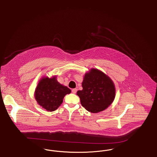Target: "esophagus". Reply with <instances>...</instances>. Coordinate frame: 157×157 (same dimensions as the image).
Masks as SVG:
<instances>
[{"label":"esophagus","mask_w":157,"mask_h":157,"mask_svg":"<svg viewBox=\"0 0 157 157\" xmlns=\"http://www.w3.org/2000/svg\"><path fill=\"white\" fill-rule=\"evenodd\" d=\"M76 92H77V89H72V92L73 93V94H75L76 93Z\"/></svg>","instance_id":"obj_1"}]
</instances>
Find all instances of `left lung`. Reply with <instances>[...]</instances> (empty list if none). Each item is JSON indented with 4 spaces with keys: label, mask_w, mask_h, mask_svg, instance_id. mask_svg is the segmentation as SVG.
I'll return each mask as SVG.
<instances>
[{
    "label": "left lung",
    "mask_w": 157,
    "mask_h": 157,
    "mask_svg": "<svg viewBox=\"0 0 157 157\" xmlns=\"http://www.w3.org/2000/svg\"><path fill=\"white\" fill-rule=\"evenodd\" d=\"M83 89L77 92L82 106L88 112L97 113L105 110L113 102L116 90L112 80L100 70L92 68L85 74Z\"/></svg>",
    "instance_id": "8db88e82"
}]
</instances>
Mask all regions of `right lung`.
Instances as JSON below:
<instances>
[{"mask_svg": "<svg viewBox=\"0 0 157 157\" xmlns=\"http://www.w3.org/2000/svg\"><path fill=\"white\" fill-rule=\"evenodd\" d=\"M71 92L70 89L57 81L55 76L43 77L38 83L34 97L40 106L48 112H53L62 104L64 96Z\"/></svg>", "mask_w": 157, "mask_h": 157, "instance_id": "add662e5", "label": "right lung"}]
</instances>
